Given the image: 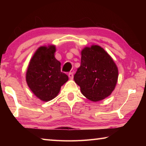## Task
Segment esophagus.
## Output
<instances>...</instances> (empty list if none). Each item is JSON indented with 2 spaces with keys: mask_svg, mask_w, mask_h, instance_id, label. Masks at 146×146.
<instances>
[{
  "mask_svg": "<svg viewBox=\"0 0 146 146\" xmlns=\"http://www.w3.org/2000/svg\"><path fill=\"white\" fill-rule=\"evenodd\" d=\"M68 76H69V78L71 79V80H73V73H69Z\"/></svg>",
  "mask_w": 146,
  "mask_h": 146,
  "instance_id": "1",
  "label": "esophagus"
}]
</instances>
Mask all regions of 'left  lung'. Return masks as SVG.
I'll list each match as a JSON object with an SVG mask.
<instances>
[{
	"instance_id": "1",
	"label": "left lung",
	"mask_w": 146,
	"mask_h": 146,
	"mask_svg": "<svg viewBox=\"0 0 146 146\" xmlns=\"http://www.w3.org/2000/svg\"><path fill=\"white\" fill-rule=\"evenodd\" d=\"M118 70L113 59L98 45L81 51L80 66L74 75L82 95L93 102L104 100L115 90Z\"/></svg>"
}]
</instances>
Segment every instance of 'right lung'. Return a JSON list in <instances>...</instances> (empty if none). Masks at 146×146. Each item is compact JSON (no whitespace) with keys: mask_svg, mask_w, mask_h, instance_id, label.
Masks as SVG:
<instances>
[{"mask_svg":"<svg viewBox=\"0 0 146 146\" xmlns=\"http://www.w3.org/2000/svg\"><path fill=\"white\" fill-rule=\"evenodd\" d=\"M55 45L40 46L29 61L26 74L28 87L36 97L44 102L58 95L68 76L61 72L60 62L55 57Z\"/></svg>","mask_w":146,"mask_h":146,"instance_id":"1","label":"right lung"}]
</instances>
